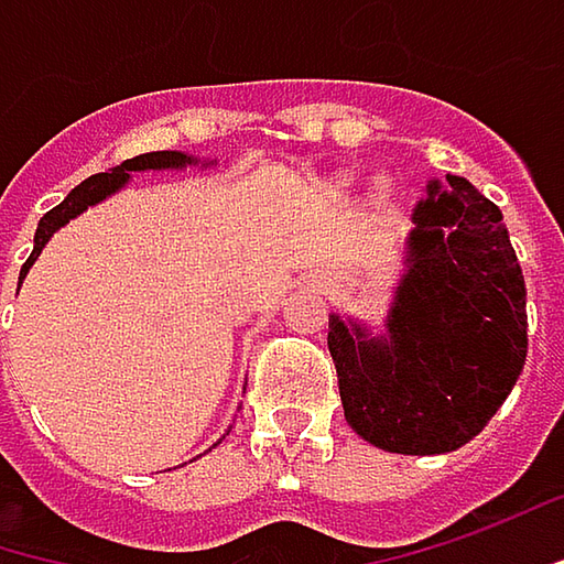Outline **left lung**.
<instances>
[{
    "label": "left lung",
    "mask_w": 564,
    "mask_h": 564,
    "mask_svg": "<svg viewBox=\"0 0 564 564\" xmlns=\"http://www.w3.org/2000/svg\"><path fill=\"white\" fill-rule=\"evenodd\" d=\"M382 332L328 315L348 424L373 447L434 456L469 444L527 360V283L501 210L459 175L427 182Z\"/></svg>",
    "instance_id": "8db88e82"
}]
</instances>
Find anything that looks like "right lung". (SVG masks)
<instances>
[{"label": "right lung", "mask_w": 564, "mask_h": 564, "mask_svg": "<svg viewBox=\"0 0 564 564\" xmlns=\"http://www.w3.org/2000/svg\"><path fill=\"white\" fill-rule=\"evenodd\" d=\"M200 159H194V155H187V152L178 150H162V152H143V155H137V159H127V162H120L117 169L111 172H101V175H91V178H85L79 187H73L69 194H66V200L59 204V207H53L47 214L41 216V223H37V232H34V251H31V258L24 261V268H21V278H18V286L24 281V274L31 271V264L37 261V254L44 251V246L51 242V236L59 229V226H66L69 219H76L79 214H85L88 207H95V204H101V200H108L111 194H117L120 187H127L130 182V175L133 172H165V169H187V165H197ZM204 165H214V162H204Z\"/></svg>", "instance_id": "1"}]
</instances>
